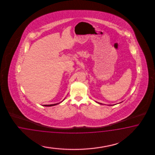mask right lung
<instances>
[{
	"instance_id": "1",
	"label": "right lung",
	"mask_w": 155,
	"mask_h": 155,
	"mask_svg": "<svg viewBox=\"0 0 155 155\" xmlns=\"http://www.w3.org/2000/svg\"><path fill=\"white\" fill-rule=\"evenodd\" d=\"M59 104V103H56V104H45V105H44V106H55V105H56V104Z\"/></svg>"
}]
</instances>
